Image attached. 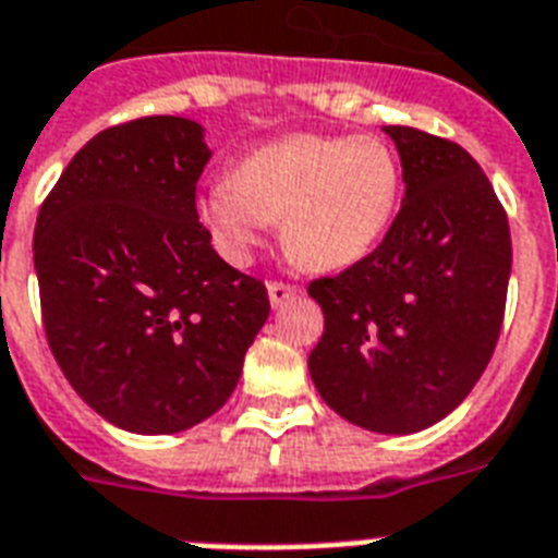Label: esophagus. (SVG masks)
<instances>
[{"label":"esophagus","mask_w":558,"mask_h":558,"mask_svg":"<svg viewBox=\"0 0 558 558\" xmlns=\"http://www.w3.org/2000/svg\"><path fill=\"white\" fill-rule=\"evenodd\" d=\"M295 295H298V289L289 287V283H280V280L269 283V301H271V306H275V310L287 304V301H292Z\"/></svg>","instance_id":"obj_1"}]
</instances>
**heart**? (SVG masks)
<instances>
[{
    "label": "heart",
    "instance_id": "heart-1",
    "mask_svg": "<svg viewBox=\"0 0 558 558\" xmlns=\"http://www.w3.org/2000/svg\"><path fill=\"white\" fill-rule=\"evenodd\" d=\"M402 191L399 159L373 135H289L248 153L196 199L202 226L245 263L269 222L292 260L339 271L379 245Z\"/></svg>",
    "mask_w": 558,
    "mask_h": 558
}]
</instances>
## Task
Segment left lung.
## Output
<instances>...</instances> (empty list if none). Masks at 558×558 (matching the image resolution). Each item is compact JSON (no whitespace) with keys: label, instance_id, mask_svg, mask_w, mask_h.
<instances>
[{"label":"left lung","instance_id":"obj_1","mask_svg":"<svg viewBox=\"0 0 558 558\" xmlns=\"http://www.w3.org/2000/svg\"><path fill=\"white\" fill-rule=\"evenodd\" d=\"M405 199L376 252L310 283L324 336L310 353L322 399L376 434H414L469 397L493 359L512 269L510 222L460 144L385 126Z\"/></svg>","mask_w":558,"mask_h":558}]
</instances>
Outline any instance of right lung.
Listing matches in <instances>:
<instances>
[{"label":"right lung","instance_id":"right-lung-1","mask_svg":"<svg viewBox=\"0 0 558 558\" xmlns=\"http://www.w3.org/2000/svg\"><path fill=\"white\" fill-rule=\"evenodd\" d=\"M205 130L150 116L77 150L34 228L48 348L81 399L133 434H177L234 393L269 318L196 214Z\"/></svg>","mask_w":558,"mask_h":558}]
</instances>
